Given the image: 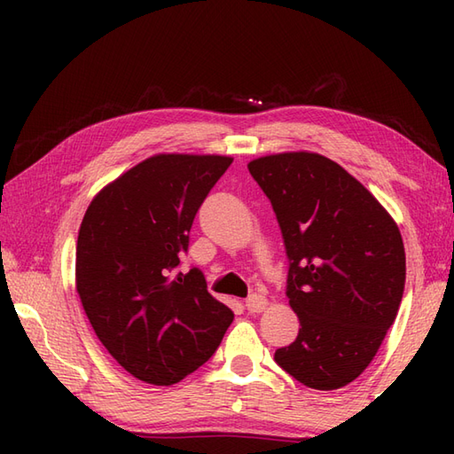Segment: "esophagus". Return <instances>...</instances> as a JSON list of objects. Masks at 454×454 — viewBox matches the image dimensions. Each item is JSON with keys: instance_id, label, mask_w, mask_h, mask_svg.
<instances>
[{"instance_id": "esophagus-1", "label": "esophagus", "mask_w": 454, "mask_h": 454, "mask_svg": "<svg viewBox=\"0 0 454 454\" xmlns=\"http://www.w3.org/2000/svg\"><path fill=\"white\" fill-rule=\"evenodd\" d=\"M267 306V298L263 294H249L246 298V308L249 312H263Z\"/></svg>"}]
</instances>
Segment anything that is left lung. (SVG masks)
<instances>
[{
    "label": "left lung",
    "mask_w": 454,
    "mask_h": 454,
    "mask_svg": "<svg viewBox=\"0 0 454 454\" xmlns=\"http://www.w3.org/2000/svg\"><path fill=\"white\" fill-rule=\"evenodd\" d=\"M271 200L301 330L275 363L308 388L353 382L396 320L406 254L396 222L340 163L291 152L247 166Z\"/></svg>",
    "instance_id": "1"
}]
</instances>
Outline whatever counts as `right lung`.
<instances>
[{
    "label": "right lung",
    "mask_w": 454,
    "mask_h": 454,
    "mask_svg": "<svg viewBox=\"0 0 454 454\" xmlns=\"http://www.w3.org/2000/svg\"><path fill=\"white\" fill-rule=\"evenodd\" d=\"M232 158L160 153L93 199L75 247L83 310L113 359L138 380L171 387L205 364L234 312L181 271L189 232Z\"/></svg>",
    "instance_id": "right-lung-1"
}]
</instances>
